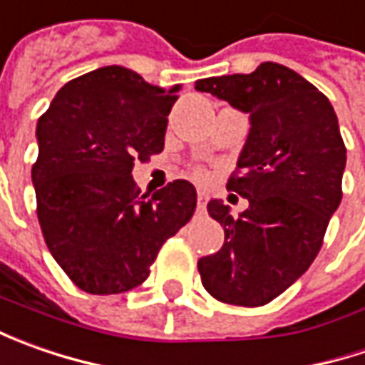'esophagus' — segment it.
Returning <instances> with one entry per match:
<instances>
[{"instance_id":"34e87169","label":"esophagus","mask_w":365,"mask_h":365,"mask_svg":"<svg viewBox=\"0 0 365 365\" xmlns=\"http://www.w3.org/2000/svg\"><path fill=\"white\" fill-rule=\"evenodd\" d=\"M197 205H199V209H205V207H207V192L199 190V195H197Z\"/></svg>"}]
</instances>
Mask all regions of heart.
<instances>
[{
  "label": "heart",
  "mask_w": 365,
  "mask_h": 365,
  "mask_svg": "<svg viewBox=\"0 0 365 365\" xmlns=\"http://www.w3.org/2000/svg\"><path fill=\"white\" fill-rule=\"evenodd\" d=\"M192 176H195L197 180H205V178H207V173H205L203 168H195V170H192Z\"/></svg>",
  "instance_id": "heart-1"
}]
</instances>
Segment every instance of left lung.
<instances>
[{
	"label": "left lung",
	"instance_id": "1",
	"mask_svg": "<svg viewBox=\"0 0 365 365\" xmlns=\"http://www.w3.org/2000/svg\"><path fill=\"white\" fill-rule=\"evenodd\" d=\"M195 89L250 113L252 123L227 180L250 207L233 217L219 199L207 205L225 244L199 259V274L213 299L262 307L307 272L341 203L345 144L337 115L315 85L284 64L201 78Z\"/></svg>",
	"mask_w": 365,
	"mask_h": 365
}]
</instances>
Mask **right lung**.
<instances>
[{
	"label": "right lung",
	"instance_id": "right-lung-1",
	"mask_svg": "<svg viewBox=\"0 0 365 365\" xmlns=\"http://www.w3.org/2000/svg\"><path fill=\"white\" fill-rule=\"evenodd\" d=\"M176 91L103 66L68 81L38 120V221L52 258L89 294L142 284L162 244L195 213L189 180L148 197L132 178L133 162L164 150Z\"/></svg>",
	"mask_w": 365,
	"mask_h": 365
}]
</instances>
